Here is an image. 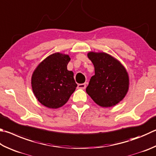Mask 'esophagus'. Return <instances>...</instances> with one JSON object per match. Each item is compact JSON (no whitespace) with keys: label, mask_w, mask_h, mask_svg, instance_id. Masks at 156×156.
Returning <instances> with one entry per match:
<instances>
[{"label":"esophagus","mask_w":156,"mask_h":156,"mask_svg":"<svg viewBox=\"0 0 156 156\" xmlns=\"http://www.w3.org/2000/svg\"><path fill=\"white\" fill-rule=\"evenodd\" d=\"M78 88L80 89H84L86 88V84H78Z\"/></svg>","instance_id":"obj_1"}]
</instances>
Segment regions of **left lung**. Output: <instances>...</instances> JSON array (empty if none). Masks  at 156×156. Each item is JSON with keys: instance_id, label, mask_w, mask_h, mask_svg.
<instances>
[{"instance_id": "obj_1", "label": "left lung", "mask_w": 156, "mask_h": 156, "mask_svg": "<svg viewBox=\"0 0 156 156\" xmlns=\"http://www.w3.org/2000/svg\"><path fill=\"white\" fill-rule=\"evenodd\" d=\"M95 67L86 92L101 107H112L123 100L129 89V76L119 61L106 52L87 54Z\"/></svg>"}]
</instances>
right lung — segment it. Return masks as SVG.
<instances>
[{"label": "right lung", "instance_id": "1", "mask_svg": "<svg viewBox=\"0 0 156 156\" xmlns=\"http://www.w3.org/2000/svg\"><path fill=\"white\" fill-rule=\"evenodd\" d=\"M68 55L56 52L48 56L34 70L31 86L34 95L42 105L58 108L69 100L77 84L72 71L67 70Z\"/></svg>", "mask_w": 156, "mask_h": 156}]
</instances>
